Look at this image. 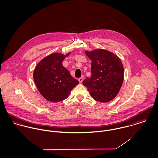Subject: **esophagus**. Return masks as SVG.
<instances>
[{
	"label": "esophagus",
	"mask_w": 158,
	"mask_h": 158,
	"mask_svg": "<svg viewBox=\"0 0 158 158\" xmlns=\"http://www.w3.org/2000/svg\"><path fill=\"white\" fill-rule=\"evenodd\" d=\"M78 81H79V82L80 83H82L83 82V81H84V78L83 77H80V78L78 79Z\"/></svg>",
	"instance_id": "34e87169"
}]
</instances>
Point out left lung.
<instances>
[{
	"instance_id": "obj_1",
	"label": "left lung",
	"mask_w": 158,
	"mask_h": 158,
	"mask_svg": "<svg viewBox=\"0 0 158 158\" xmlns=\"http://www.w3.org/2000/svg\"><path fill=\"white\" fill-rule=\"evenodd\" d=\"M85 52L91 60V76L83 81V84L94 100L111 101L118 94L123 81L124 71L120 59L103 49Z\"/></svg>"
}]
</instances>
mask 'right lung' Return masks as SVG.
<instances>
[{
	"mask_svg": "<svg viewBox=\"0 0 158 158\" xmlns=\"http://www.w3.org/2000/svg\"><path fill=\"white\" fill-rule=\"evenodd\" d=\"M70 53H52L42 59L33 72L35 85L47 101L57 102L67 99L72 89L79 84L63 65L64 59Z\"/></svg>",
	"mask_w": 158,
	"mask_h": 158,
	"instance_id": "add662e5",
	"label": "right lung"
}]
</instances>
